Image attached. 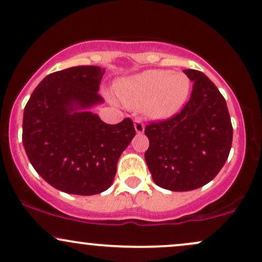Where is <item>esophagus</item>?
<instances>
[{
	"mask_svg": "<svg viewBox=\"0 0 262 262\" xmlns=\"http://www.w3.org/2000/svg\"><path fill=\"white\" fill-rule=\"evenodd\" d=\"M134 128H135V132H137L138 134H141V133H144L145 125H144L143 122L139 121V119H135V121H134Z\"/></svg>",
	"mask_w": 262,
	"mask_h": 262,
	"instance_id": "esophagus-1",
	"label": "esophagus"
}]
</instances>
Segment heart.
<instances>
[{
    "mask_svg": "<svg viewBox=\"0 0 262 262\" xmlns=\"http://www.w3.org/2000/svg\"><path fill=\"white\" fill-rule=\"evenodd\" d=\"M190 86L184 73L150 69L123 79L116 86V94L129 108H143L147 117L162 121L182 111L190 95Z\"/></svg>",
    "mask_w": 262,
    "mask_h": 262,
    "instance_id": "obj_1",
    "label": "heart"
}]
</instances>
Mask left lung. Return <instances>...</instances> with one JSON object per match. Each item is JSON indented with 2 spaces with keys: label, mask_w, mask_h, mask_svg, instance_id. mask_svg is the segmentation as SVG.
<instances>
[{
  "label": "left lung",
  "mask_w": 262,
  "mask_h": 262,
  "mask_svg": "<svg viewBox=\"0 0 262 262\" xmlns=\"http://www.w3.org/2000/svg\"><path fill=\"white\" fill-rule=\"evenodd\" d=\"M194 81L190 99L174 117L145 127L150 146L145 161L154 182L172 191L198 189L221 171L233 128L225 97L203 72L185 69Z\"/></svg>",
  "instance_id": "obj_1"
}]
</instances>
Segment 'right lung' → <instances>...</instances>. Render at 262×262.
<instances>
[{
    "instance_id": "add662e5",
    "label": "right lung",
    "mask_w": 262,
    "mask_h": 262,
    "mask_svg": "<svg viewBox=\"0 0 262 262\" xmlns=\"http://www.w3.org/2000/svg\"><path fill=\"white\" fill-rule=\"evenodd\" d=\"M105 68L78 66L49 74L24 108L23 145L35 171L58 190L95 195L111 187L135 135L132 119L107 124L90 108L103 102Z\"/></svg>"
}]
</instances>
